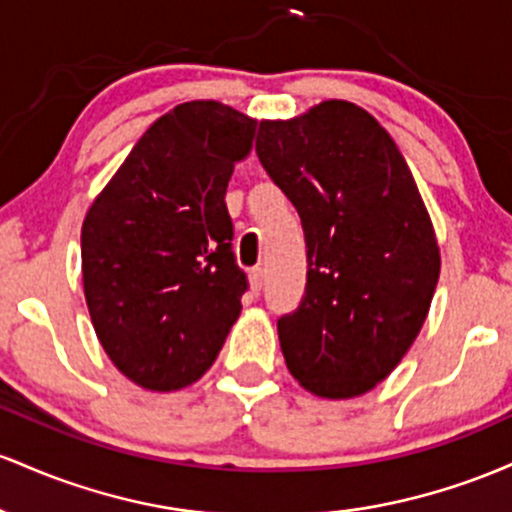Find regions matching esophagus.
Returning a JSON list of instances; mask_svg holds the SVG:
<instances>
[{
    "label": "esophagus",
    "mask_w": 512,
    "mask_h": 512,
    "mask_svg": "<svg viewBox=\"0 0 512 512\" xmlns=\"http://www.w3.org/2000/svg\"><path fill=\"white\" fill-rule=\"evenodd\" d=\"M263 280H266V271H263V266H256L254 271L249 273V283H251V290L258 292L263 287Z\"/></svg>",
    "instance_id": "esophagus-1"
}]
</instances>
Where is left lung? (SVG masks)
I'll return each instance as SVG.
<instances>
[{
  "label": "left lung",
  "mask_w": 512,
  "mask_h": 512,
  "mask_svg": "<svg viewBox=\"0 0 512 512\" xmlns=\"http://www.w3.org/2000/svg\"><path fill=\"white\" fill-rule=\"evenodd\" d=\"M256 152L307 241L304 297L278 319L287 370L321 399L370 392L409 353L440 278L409 164L365 108L341 99L263 120Z\"/></svg>",
  "instance_id": "left-lung-1"
}]
</instances>
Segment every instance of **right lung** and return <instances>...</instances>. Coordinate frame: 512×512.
<instances>
[{"label": "right lung", "instance_id": "obj_1", "mask_svg": "<svg viewBox=\"0 0 512 512\" xmlns=\"http://www.w3.org/2000/svg\"><path fill=\"white\" fill-rule=\"evenodd\" d=\"M256 118L186 101L149 125L89 205L82 283L111 363L149 392H176L215 363L241 314L246 275L225 205Z\"/></svg>", "mask_w": 512, "mask_h": 512}]
</instances>
